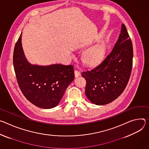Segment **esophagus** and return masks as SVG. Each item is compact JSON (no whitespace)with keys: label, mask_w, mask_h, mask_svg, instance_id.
<instances>
[{"label":"esophagus","mask_w":149,"mask_h":149,"mask_svg":"<svg viewBox=\"0 0 149 149\" xmlns=\"http://www.w3.org/2000/svg\"><path fill=\"white\" fill-rule=\"evenodd\" d=\"M80 75V72H79L77 70H74V76L75 77H77Z\"/></svg>","instance_id":"obj_1"}]
</instances>
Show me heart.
<instances>
[{
    "label": "heart",
    "mask_w": 149,
    "mask_h": 149,
    "mask_svg": "<svg viewBox=\"0 0 149 149\" xmlns=\"http://www.w3.org/2000/svg\"><path fill=\"white\" fill-rule=\"evenodd\" d=\"M104 53V49L102 45H97L90 49L85 53L84 61L88 64H95L100 61Z\"/></svg>",
    "instance_id": "heart-1"
}]
</instances>
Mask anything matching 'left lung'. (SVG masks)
<instances>
[{"mask_svg": "<svg viewBox=\"0 0 149 149\" xmlns=\"http://www.w3.org/2000/svg\"><path fill=\"white\" fill-rule=\"evenodd\" d=\"M133 49L124 24L111 53L96 67L81 73L86 81L85 94L97 105L108 104L123 92L133 67Z\"/></svg>", "mask_w": 149, "mask_h": 149, "instance_id": "8db88e82", "label": "left lung"}]
</instances>
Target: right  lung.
Returning <instances> with one entry per match:
<instances>
[{
  "label": "right lung",
  "mask_w": 149,
  "mask_h": 149,
  "mask_svg": "<svg viewBox=\"0 0 149 149\" xmlns=\"http://www.w3.org/2000/svg\"><path fill=\"white\" fill-rule=\"evenodd\" d=\"M22 33L16 42L13 57L14 70L23 95L34 105L44 109L56 107L74 80L72 65L31 64L22 46Z\"/></svg>",
  "instance_id": "obj_1"
}]
</instances>
